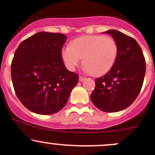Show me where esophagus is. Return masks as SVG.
<instances>
[{
  "instance_id": "34e87169",
  "label": "esophagus",
  "mask_w": 155,
  "mask_h": 155,
  "mask_svg": "<svg viewBox=\"0 0 155 155\" xmlns=\"http://www.w3.org/2000/svg\"><path fill=\"white\" fill-rule=\"evenodd\" d=\"M85 79H86V78L84 77V76H79V82H83V81L85 80Z\"/></svg>"
}]
</instances>
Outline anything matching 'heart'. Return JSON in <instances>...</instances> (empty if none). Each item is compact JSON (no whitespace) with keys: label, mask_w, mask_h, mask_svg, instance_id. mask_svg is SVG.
Returning <instances> with one entry per match:
<instances>
[{"label":"heart","mask_w":155,"mask_h":155,"mask_svg":"<svg viewBox=\"0 0 155 155\" xmlns=\"http://www.w3.org/2000/svg\"><path fill=\"white\" fill-rule=\"evenodd\" d=\"M118 54L116 41L111 37L85 35L73 40L71 46L61 50V57L70 70H74L83 58L85 70L93 76L107 73L115 64Z\"/></svg>","instance_id":"1"}]
</instances>
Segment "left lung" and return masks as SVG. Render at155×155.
<instances>
[{"instance_id":"1","label":"left lung","mask_w":155,"mask_h":155,"mask_svg":"<svg viewBox=\"0 0 155 155\" xmlns=\"http://www.w3.org/2000/svg\"><path fill=\"white\" fill-rule=\"evenodd\" d=\"M104 33L116 41L118 54L110 70L95 79L91 100L101 110L115 112L127 108L137 99L144 81L145 59L134 38L116 30Z\"/></svg>"}]
</instances>
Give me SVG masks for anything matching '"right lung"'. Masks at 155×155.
I'll use <instances>...</instances> for the list:
<instances>
[{
    "label": "right lung",
    "mask_w": 155,
    "mask_h": 155,
    "mask_svg": "<svg viewBox=\"0 0 155 155\" xmlns=\"http://www.w3.org/2000/svg\"><path fill=\"white\" fill-rule=\"evenodd\" d=\"M67 37L59 33L39 32L23 40L11 64L14 91L28 109L51 115L62 109L79 76L64 64L61 50Z\"/></svg>",
    "instance_id": "1"
}]
</instances>
